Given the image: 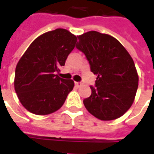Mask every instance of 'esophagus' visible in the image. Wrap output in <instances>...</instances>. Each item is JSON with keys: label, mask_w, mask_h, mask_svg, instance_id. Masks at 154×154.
I'll return each instance as SVG.
<instances>
[{"label": "esophagus", "mask_w": 154, "mask_h": 154, "mask_svg": "<svg viewBox=\"0 0 154 154\" xmlns=\"http://www.w3.org/2000/svg\"><path fill=\"white\" fill-rule=\"evenodd\" d=\"M82 85V82H75V85H76V86H77V87H80V86H81V85Z\"/></svg>", "instance_id": "esophagus-1"}]
</instances>
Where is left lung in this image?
I'll use <instances>...</instances> for the list:
<instances>
[{
  "mask_svg": "<svg viewBox=\"0 0 154 154\" xmlns=\"http://www.w3.org/2000/svg\"><path fill=\"white\" fill-rule=\"evenodd\" d=\"M76 48L84 53L97 76L86 109L102 121L122 117L134 102L138 75L131 56L116 38L97 31L81 35Z\"/></svg>",
  "mask_w": 154,
  "mask_h": 154,
  "instance_id": "obj_1",
  "label": "left lung"
}]
</instances>
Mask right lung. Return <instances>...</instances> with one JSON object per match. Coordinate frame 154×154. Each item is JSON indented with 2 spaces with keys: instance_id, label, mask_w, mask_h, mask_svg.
<instances>
[{
  "instance_id": "add662e5",
  "label": "right lung",
  "mask_w": 154,
  "mask_h": 154,
  "mask_svg": "<svg viewBox=\"0 0 154 154\" xmlns=\"http://www.w3.org/2000/svg\"><path fill=\"white\" fill-rule=\"evenodd\" d=\"M77 41L76 36L64 29L49 31L35 39L18 61L14 88L29 112L50 114L65 103L74 82L56 73L65 65Z\"/></svg>"
}]
</instances>
